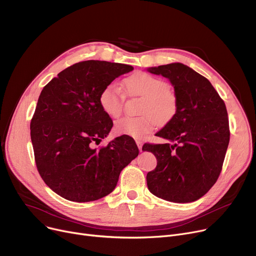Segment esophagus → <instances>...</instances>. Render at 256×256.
I'll use <instances>...</instances> for the list:
<instances>
[{
	"instance_id": "1",
	"label": "esophagus",
	"mask_w": 256,
	"mask_h": 256,
	"mask_svg": "<svg viewBox=\"0 0 256 256\" xmlns=\"http://www.w3.org/2000/svg\"><path fill=\"white\" fill-rule=\"evenodd\" d=\"M136 143H137V145H138V147H139V150H140V152H142V146H143V142H142L141 140L137 139V140H136Z\"/></svg>"
}]
</instances>
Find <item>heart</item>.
Listing matches in <instances>:
<instances>
[{
    "label": "heart",
    "mask_w": 256,
    "mask_h": 256,
    "mask_svg": "<svg viewBox=\"0 0 256 256\" xmlns=\"http://www.w3.org/2000/svg\"><path fill=\"white\" fill-rule=\"evenodd\" d=\"M124 86L130 96H142L138 117H124L118 120L115 130L134 138H142L154 130L156 124L164 126L172 120L178 110V100L174 92L167 88L164 80L148 72H138L124 80ZM102 109L113 118L122 114L124 98L120 88L111 83L100 94Z\"/></svg>",
    "instance_id": "obj_1"
}]
</instances>
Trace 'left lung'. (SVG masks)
I'll return each instance as SVG.
<instances>
[{
    "instance_id": "8db88e82",
    "label": "left lung",
    "mask_w": 256,
    "mask_h": 256,
    "mask_svg": "<svg viewBox=\"0 0 256 256\" xmlns=\"http://www.w3.org/2000/svg\"><path fill=\"white\" fill-rule=\"evenodd\" d=\"M147 70L169 78L178 100L176 115L156 134L176 144L142 147L158 162L147 173V186L167 201L192 202L210 191L221 173L230 136L225 104L206 78L184 64Z\"/></svg>"
}]
</instances>
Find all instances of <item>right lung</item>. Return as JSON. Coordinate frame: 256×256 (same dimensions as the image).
Masks as SVG:
<instances>
[{
    "label": "right lung",
    "mask_w": 256,
    "mask_h": 256,
    "mask_svg": "<svg viewBox=\"0 0 256 256\" xmlns=\"http://www.w3.org/2000/svg\"><path fill=\"white\" fill-rule=\"evenodd\" d=\"M134 67L88 60L58 74L40 93L31 120L37 170L61 197L88 202L110 194L119 174L137 158L132 138L124 135L96 148L113 121L100 104L102 90Z\"/></svg>",
    "instance_id": "obj_1"
}]
</instances>
